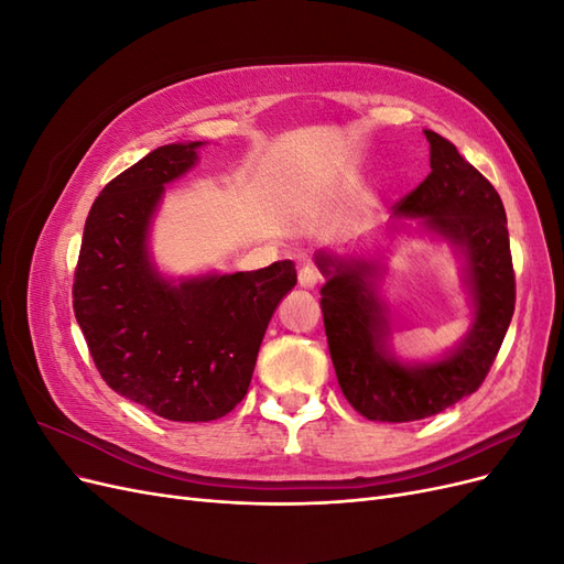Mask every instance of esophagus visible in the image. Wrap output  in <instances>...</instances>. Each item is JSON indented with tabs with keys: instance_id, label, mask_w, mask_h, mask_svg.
<instances>
[{
	"instance_id": "34e87169",
	"label": "esophagus",
	"mask_w": 564,
	"mask_h": 564,
	"mask_svg": "<svg viewBox=\"0 0 564 564\" xmlns=\"http://www.w3.org/2000/svg\"><path fill=\"white\" fill-rule=\"evenodd\" d=\"M319 282H322V275L315 265H303L299 270V284L303 289H315Z\"/></svg>"
}]
</instances>
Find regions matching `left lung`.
<instances>
[{
  "label": "left lung",
  "mask_w": 564,
  "mask_h": 564,
  "mask_svg": "<svg viewBox=\"0 0 564 564\" xmlns=\"http://www.w3.org/2000/svg\"><path fill=\"white\" fill-rule=\"evenodd\" d=\"M431 143V174L392 207V218L447 242L460 259L470 324L464 338L433 360L404 362L390 350L388 303L381 296L386 256L319 249L322 315L336 379L346 400L369 421L404 423L445 412L480 388L516 311V275L508 220L494 185L458 155L454 143L423 129Z\"/></svg>",
  "instance_id": "8db88e82"
}]
</instances>
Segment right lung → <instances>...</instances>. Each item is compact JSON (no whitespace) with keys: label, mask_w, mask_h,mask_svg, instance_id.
I'll return each mask as SVG.
<instances>
[{"label":"right lung","mask_w":564,"mask_h":564,"mask_svg":"<svg viewBox=\"0 0 564 564\" xmlns=\"http://www.w3.org/2000/svg\"><path fill=\"white\" fill-rule=\"evenodd\" d=\"M202 141L169 143L100 193L75 270L77 324L104 381L169 421H216L247 395L268 322L296 286L292 261L249 272L169 278L150 251L169 183Z\"/></svg>","instance_id":"add662e5"}]
</instances>
